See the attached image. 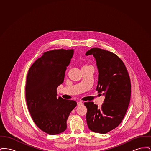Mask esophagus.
Instances as JSON below:
<instances>
[{
  "instance_id": "esophagus-1",
  "label": "esophagus",
  "mask_w": 151,
  "mask_h": 151,
  "mask_svg": "<svg viewBox=\"0 0 151 151\" xmlns=\"http://www.w3.org/2000/svg\"><path fill=\"white\" fill-rule=\"evenodd\" d=\"M83 104V103L81 101H79L78 102V106H81Z\"/></svg>"
}]
</instances>
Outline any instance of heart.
<instances>
[{"instance_id":"1","label":"heart","mask_w":151,"mask_h":151,"mask_svg":"<svg viewBox=\"0 0 151 151\" xmlns=\"http://www.w3.org/2000/svg\"><path fill=\"white\" fill-rule=\"evenodd\" d=\"M86 66H89V65H84V67H86Z\"/></svg>"}]
</instances>
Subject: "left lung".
<instances>
[{
	"instance_id": "1",
	"label": "left lung",
	"mask_w": 151,
	"mask_h": 151,
	"mask_svg": "<svg viewBox=\"0 0 151 151\" xmlns=\"http://www.w3.org/2000/svg\"><path fill=\"white\" fill-rule=\"evenodd\" d=\"M86 55H93L99 70L98 93L105 98L100 108L93 102H87L86 122L91 131L106 134L122 122L129 107L131 97V81L127 68L116 54L104 49L93 48Z\"/></svg>"
}]
</instances>
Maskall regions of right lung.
Segmentation results:
<instances>
[{
	"mask_svg": "<svg viewBox=\"0 0 151 151\" xmlns=\"http://www.w3.org/2000/svg\"><path fill=\"white\" fill-rule=\"evenodd\" d=\"M73 49L45 52L30 67L27 77L25 98L33 121L40 129L57 135L67 129V120L77 103L57 97V88L63 83L65 71Z\"/></svg>",
	"mask_w": 151,
	"mask_h": 151,
	"instance_id": "right-lung-1",
	"label": "right lung"
}]
</instances>
